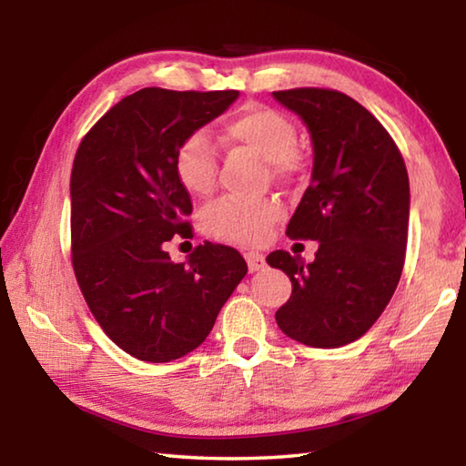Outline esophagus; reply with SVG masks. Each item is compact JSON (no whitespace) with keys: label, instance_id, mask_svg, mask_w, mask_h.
<instances>
[{"label":"esophagus","instance_id":"34e87169","mask_svg":"<svg viewBox=\"0 0 466 466\" xmlns=\"http://www.w3.org/2000/svg\"><path fill=\"white\" fill-rule=\"evenodd\" d=\"M244 258H247L250 271H261L265 267V257L261 255V252L248 250V252H244Z\"/></svg>","mask_w":466,"mask_h":466}]
</instances>
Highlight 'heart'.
Masks as SVG:
<instances>
[{
	"mask_svg": "<svg viewBox=\"0 0 466 466\" xmlns=\"http://www.w3.org/2000/svg\"><path fill=\"white\" fill-rule=\"evenodd\" d=\"M224 137L234 146L247 147L269 162L273 177L288 178L299 170L296 152L298 131L278 108L247 105L224 123ZM175 170L187 193L209 195L218 178V157L208 133L195 131L177 149ZM283 218V208L275 199H234L224 197L208 205L201 214L203 232L211 238L257 244L267 238L271 226Z\"/></svg>",
	"mask_w": 466,
	"mask_h": 466,
	"instance_id": "heart-1",
	"label": "heart"
}]
</instances>
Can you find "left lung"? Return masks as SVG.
Listing matches in <instances>:
<instances>
[{"instance_id": "8db88e82", "label": "left lung", "mask_w": 466, "mask_h": 466, "mask_svg": "<svg viewBox=\"0 0 466 466\" xmlns=\"http://www.w3.org/2000/svg\"><path fill=\"white\" fill-rule=\"evenodd\" d=\"M310 131L312 180L291 216V240H319L312 263L275 250L267 263L291 281L275 312L288 337L341 347L374 325L405 265L409 177L397 144L360 102L329 88L273 92Z\"/></svg>"}]
</instances>
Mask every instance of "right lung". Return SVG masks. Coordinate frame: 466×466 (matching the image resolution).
<instances>
[{
  "label": "right lung",
  "mask_w": 466,
  "mask_h": 466,
  "mask_svg": "<svg viewBox=\"0 0 466 466\" xmlns=\"http://www.w3.org/2000/svg\"><path fill=\"white\" fill-rule=\"evenodd\" d=\"M236 98L238 90L144 88L102 115L76 152L77 286L108 339L141 361L164 364L197 350L248 271L224 244H199L187 263H172L164 248L175 234H191V195L175 170L180 141Z\"/></svg>",
  "instance_id": "add662e5"
}]
</instances>
